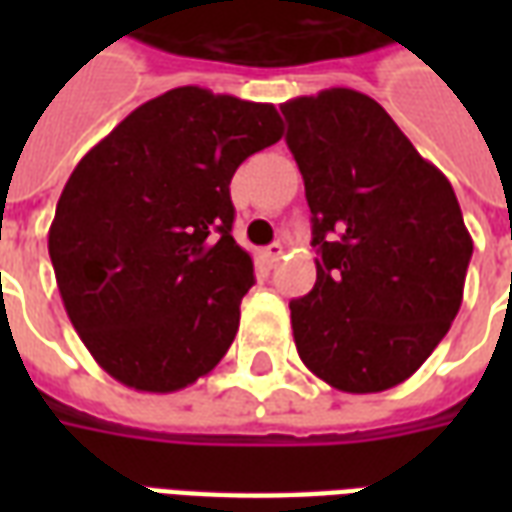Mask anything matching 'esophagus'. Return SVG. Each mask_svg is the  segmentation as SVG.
Here are the masks:
<instances>
[{
  "label": "esophagus",
  "mask_w": 512,
  "mask_h": 512,
  "mask_svg": "<svg viewBox=\"0 0 512 512\" xmlns=\"http://www.w3.org/2000/svg\"><path fill=\"white\" fill-rule=\"evenodd\" d=\"M282 252H285V244H282V241H274L271 246H266V260L268 263H277L279 257H282Z\"/></svg>",
  "instance_id": "34e87169"
}]
</instances>
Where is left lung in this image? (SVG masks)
Masks as SVG:
<instances>
[{
    "instance_id": "obj_1",
    "label": "left lung",
    "mask_w": 512,
    "mask_h": 512,
    "mask_svg": "<svg viewBox=\"0 0 512 512\" xmlns=\"http://www.w3.org/2000/svg\"><path fill=\"white\" fill-rule=\"evenodd\" d=\"M279 109L318 249L315 288L290 301L301 362L340 392L392 389L461 310L474 244L458 197L370 95L332 87Z\"/></svg>"
}]
</instances>
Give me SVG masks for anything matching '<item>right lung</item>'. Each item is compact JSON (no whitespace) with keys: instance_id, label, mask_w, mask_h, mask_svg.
<instances>
[{"instance_id":"right-lung-1","label":"right lung","mask_w":512,"mask_h":512,"mask_svg":"<svg viewBox=\"0 0 512 512\" xmlns=\"http://www.w3.org/2000/svg\"><path fill=\"white\" fill-rule=\"evenodd\" d=\"M282 131L274 104L175 87L76 164L49 255L73 329L115 381L178 392L227 354L255 282L230 180Z\"/></svg>"}]
</instances>
